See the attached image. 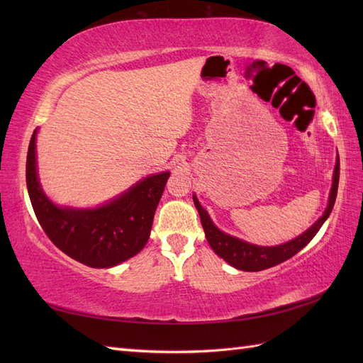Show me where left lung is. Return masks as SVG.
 <instances>
[{"label":"left lung","mask_w":363,"mask_h":363,"mask_svg":"<svg viewBox=\"0 0 363 363\" xmlns=\"http://www.w3.org/2000/svg\"><path fill=\"white\" fill-rule=\"evenodd\" d=\"M337 184H339V156L336 157L332 189H330V195H328V204L325 207L323 216L318 218L316 223L312 224L300 236H296L295 239L288 240V242L276 245V247L255 245V244L247 242V240H242L221 232V230L212 223L211 216H208V213L204 211L199 199H196V195H192V199H194L196 211L200 213L207 242L212 247V250L216 252V255L221 259H224L228 265L235 267L236 269L256 272V271L276 267L279 263L291 259L292 256L296 255V252L303 250L307 244L311 242L313 236L320 232V228L325 223L328 215H330L333 211L336 194H337Z\"/></svg>","instance_id":"obj_1"}]
</instances>
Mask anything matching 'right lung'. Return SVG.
I'll use <instances>...</instances> for the list:
<instances>
[{"mask_svg": "<svg viewBox=\"0 0 363 363\" xmlns=\"http://www.w3.org/2000/svg\"><path fill=\"white\" fill-rule=\"evenodd\" d=\"M36 135L38 128L28 145L27 189L33 211L51 242L65 255L91 268H112L136 256L148 242L169 172L148 175L101 206H57L39 183Z\"/></svg>", "mask_w": 363, "mask_h": 363, "instance_id": "obj_1", "label": "right lung"}]
</instances>
